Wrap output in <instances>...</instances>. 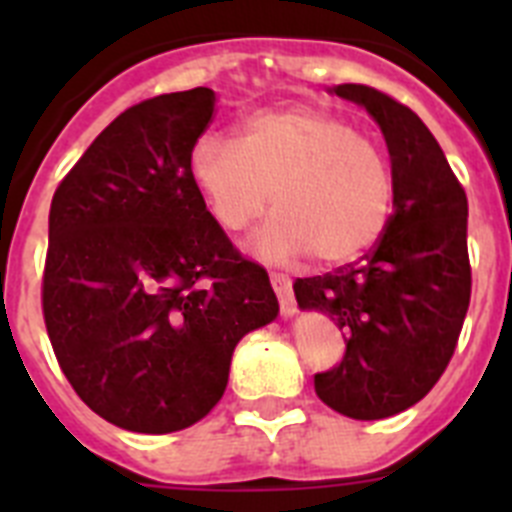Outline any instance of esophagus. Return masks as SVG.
<instances>
[{
  "label": "esophagus",
  "mask_w": 512,
  "mask_h": 512,
  "mask_svg": "<svg viewBox=\"0 0 512 512\" xmlns=\"http://www.w3.org/2000/svg\"><path fill=\"white\" fill-rule=\"evenodd\" d=\"M271 287L277 292L279 297V310H282L284 318L289 315H295L297 305H295V295H292V282H289L287 274H271Z\"/></svg>",
  "instance_id": "34e87169"
}]
</instances>
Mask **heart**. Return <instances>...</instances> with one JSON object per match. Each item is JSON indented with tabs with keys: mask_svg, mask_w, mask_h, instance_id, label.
Segmentation results:
<instances>
[{
	"mask_svg": "<svg viewBox=\"0 0 512 512\" xmlns=\"http://www.w3.org/2000/svg\"><path fill=\"white\" fill-rule=\"evenodd\" d=\"M189 176L225 233L274 207L256 248L271 259L310 253L320 266L364 256L390 225L395 174L387 153L343 117L315 107L256 112L238 140L202 135Z\"/></svg>",
	"mask_w": 512,
	"mask_h": 512,
	"instance_id": "b5f03b06",
	"label": "heart"
}]
</instances>
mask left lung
<instances>
[{
	"label": "left lung",
	"mask_w": 512,
	"mask_h": 512,
	"mask_svg": "<svg viewBox=\"0 0 512 512\" xmlns=\"http://www.w3.org/2000/svg\"><path fill=\"white\" fill-rule=\"evenodd\" d=\"M333 92L379 122L395 210L372 251L323 277L297 279L295 297L336 320L346 338L341 364L315 374L320 400L346 418L379 420L423 400L456 351L472 297L467 192L410 107L366 84Z\"/></svg>",
	"instance_id": "1"
}]
</instances>
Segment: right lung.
<instances>
[{"mask_svg": "<svg viewBox=\"0 0 512 512\" xmlns=\"http://www.w3.org/2000/svg\"><path fill=\"white\" fill-rule=\"evenodd\" d=\"M215 102L197 87L133 104L53 194L45 330L76 395L125 431L200 423L235 343L279 312L266 269L217 228L189 176Z\"/></svg>", "mask_w": 512, "mask_h": 512, "instance_id": "right-lung-1", "label": "right lung"}]
</instances>
